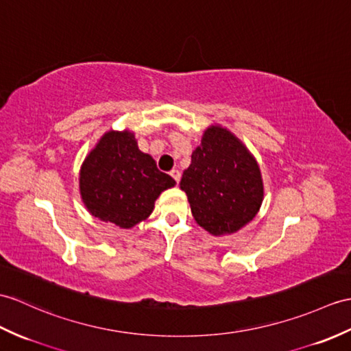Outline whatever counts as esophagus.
Wrapping results in <instances>:
<instances>
[{"label": "esophagus", "mask_w": 351, "mask_h": 351, "mask_svg": "<svg viewBox=\"0 0 351 351\" xmlns=\"http://www.w3.org/2000/svg\"><path fill=\"white\" fill-rule=\"evenodd\" d=\"M170 175H172V178L176 181V184H179V181H181V172H179L178 169H172L170 170Z\"/></svg>", "instance_id": "1"}]
</instances>
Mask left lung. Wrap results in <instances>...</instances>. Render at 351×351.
Wrapping results in <instances>:
<instances>
[{"mask_svg":"<svg viewBox=\"0 0 351 351\" xmlns=\"http://www.w3.org/2000/svg\"><path fill=\"white\" fill-rule=\"evenodd\" d=\"M181 190L203 229L230 234L256 217L263 184L256 160L229 130L209 127L184 170Z\"/></svg>","mask_w":351,"mask_h":351,"instance_id":"obj_1","label":"left lung"}]
</instances>
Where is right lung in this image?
<instances>
[{"mask_svg":"<svg viewBox=\"0 0 351 351\" xmlns=\"http://www.w3.org/2000/svg\"><path fill=\"white\" fill-rule=\"evenodd\" d=\"M79 181L89 213L122 229L148 218L161 191L176 184L130 132L106 133L85 158Z\"/></svg>","mask_w":351,"mask_h":351,"instance_id":"right-lung-1","label":"right lung"}]
</instances>
